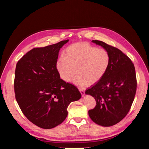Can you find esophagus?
I'll return each mask as SVG.
<instances>
[{
  "mask_svg": "<svg viewBox=\"0 0 149 149\" xmlns=\"http://www.w3.org/2000/svg\"><path fill=\"white\" fill-rule=\"evenodd\" d=\"M79 91H80L81 94V95H82V96H83H83H84V94H85V92H84V90H83V89H81V88H79Z\"/></svg>",
  "mask_w": 149,
  "mask_h": 149,
  "instance_id": "1",
  "label": "esophagus"
}]
</instances>
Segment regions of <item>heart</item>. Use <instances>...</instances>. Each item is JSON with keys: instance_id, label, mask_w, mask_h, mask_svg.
I'll return each instance as SVG.
<instances>
[{"instance_id": "obj_1", "label": "heart", "mask_w": 149, "mask_h": 149, "mask_svg": "<svg viewBox=\"0 0 149 149\" xmlns=\"http://www.w3.org/2000/svg\"><path fill=\"white\" fill-rule=\"evenodd\" d=\"M110 63V55L106 49L86 42H78L65 49L56 63V68L61 78L66 82L76 73L74 84L84 87L100 81L106 73Z\"/></svg>"}]
</instances>
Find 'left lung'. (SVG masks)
Wrapping results in <instances>:
<instances>
[{
	"mask_svg": "<svg viewBox=\"0 0 149 149\" xmlns=\"http://www.w3.org/2000/svg\"><path fill=\"white\" fill-rule=\"evenodd\" d=\"M92 42L106 49L111 63L104 77L86 90L96 101L88 114L94 123L109 127L123 120L131 107L137 89L136 70L131 60L118 48L99 40Z\"/></svg>",
	"mask_w": 149,
	"mask_h": 149,
	"instance_id": "left-lung-1",
	"label": "left lung"
}]
</instances>
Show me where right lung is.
<instances>
[{"label":"right lung","mask_w":149,"mask_h":149,"mask_svg":"<svg viewBox=\"0 0 149 149\" xmlns=\"http://www.w3.org/2000/svg\"><path fill=\"white\" fill-rule=\"evenodd\" d=\"M68 41L34 48L17 63L16 101L26 118L39 127L52 129L62 123L68 106L81 97L75 86L60 78L56 68L60 49Z\"/></svg>","instance_id":"1"}]
</instances>
